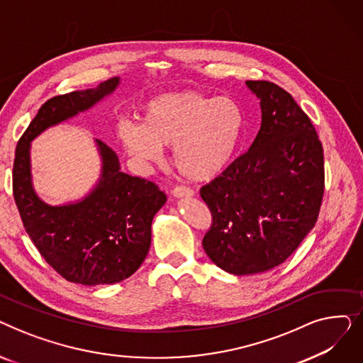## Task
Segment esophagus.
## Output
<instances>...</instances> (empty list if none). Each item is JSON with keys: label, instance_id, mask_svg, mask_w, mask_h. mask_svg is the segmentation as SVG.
Instances as JSON below:
<instances>
[{"label": "esophagus", "instance_id": "esophagus-1", "mask_svg": "<svg viewBox=\"0 0 363 363\" xmlns=\"http://www.w3.org/2000/svg\"><path fill=\"white\" fill-rule=\"evenodd\" d=\"M172 196L177 197V199H181V197H193L194 196V191L191 188L188 186H184V185H177L174 186V189H172Z\"/></svg>", "mask_w": 363, "mask_h": 363}]
</instances>
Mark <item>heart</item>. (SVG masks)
Segmentation results:
<instances>
[{
    "label": "heart",
    "instance_id": "b5f03b06",
    "mask_svg": "<svg viewBox=\"0 0 363 363\" xmlns=\"http://www.w3.org/2000/svg\"><path fill=\"white\" fill-rule=\"evenodd\" d=\"M244 126L240 104L197 89L156 95L140 110V122H122L118 138L128 155L159 162L172 148L174 164L189 181H208L231 163Z\"/></svg>",
    "mask_w": 363,
    "mask_h": 363
}]
</instances>
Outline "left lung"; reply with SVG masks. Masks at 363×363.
<instances>
[{"label":"left lung","mask_w":363,"mask_h":363,"mask_svg":"<svg viewBox=\"0 0 363 363\" xmlns=\"http://www.w3.org/2000/svg\"><path fill=\"white\" fill-rule=\"evenodd\" d=\"M262 123L249 151L200 189L212 213L203 249L234 275L269 271L315 226L323 197V150L291 95L268 81H247Z\"/></svg>","instance_id":"1"}]
</instances>
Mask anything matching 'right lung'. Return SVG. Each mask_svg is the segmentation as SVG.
<instances>
[{"mask_svg":"<svg viewBox=\"0 0 363 363\" xmlns=\"http://www.w3.org/2000/svg\"><path fill=\"white\" fill-rule=\"evenodd\" d=\"M119 85L73 91L45 101L16 147L13 196L32 242L51 268L82 285L116 284L143 264L151 244V222L166 194L144 178L121 170L119 157L95 140L101 175L92 191L76 203L50 206L36 196L30 175V143L47 128L91 108Z\"/></svg>","mask_w":363,"mask_h":363,"instance_id":"1","label":"right lung"}]
</instances>
